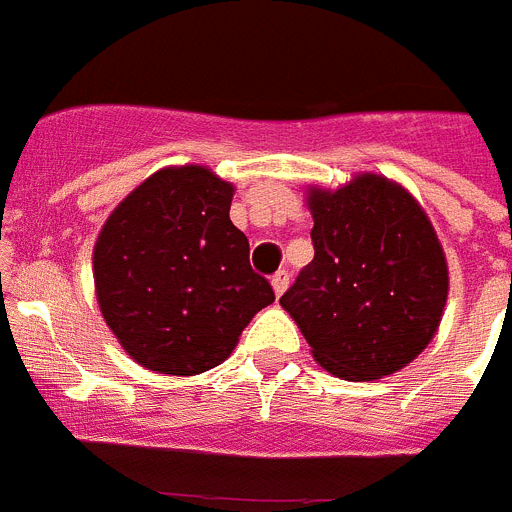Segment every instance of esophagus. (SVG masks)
<instances>
[{"mask_svg":"<svg viewBox=\"0 0 512 512\" xmlns=\"http://www.w3.org/2000/svg\"><path fill=\"white\" fill-rule=\"evenodd\" d=\"M287 287H289V274L287 271H277V274L271 277V289H274V295L282 297L284 292H287Z\"/></svg>","mask_w":512,"mask_h":512,"instance_id":"obj_1","label":"esophagus"}]
</instances>
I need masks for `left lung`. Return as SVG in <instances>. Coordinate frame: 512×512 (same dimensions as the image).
<instances>
[{"mask_svg":"<svg viewBox=\"0 0 512 512\" xmlns=\"http://www.w3.org/2000/svg\"><path fill=\"white\" fill-rule=\"evenodd\" d=\"M315 259L284 292L312 359L372 382L418 359L449 300V264L420 202L374 171L338 189L307 187Z\"/></svg>","mask_w":512,"mask_h":512,"instance_id":"8db88e82","label":"left lung"}]
</instances>
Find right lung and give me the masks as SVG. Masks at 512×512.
<instances>
[{"label": "right lung", "instance_id": "1", "mask_svg": "<svg viewBox=\"0 0 512 512\" xmlns=\"http://www.w3.org/2000/svg\"><path fill=\"white\" fill-rule=\"evenodd\" d=\"M235 187L200 164L164 166L110 212L92 253L94 295L122 351L156 374L223 364L274 289L230 223Z\"/></svg>", "mask_w": 512, "mask_h": 512}]
</instances>
